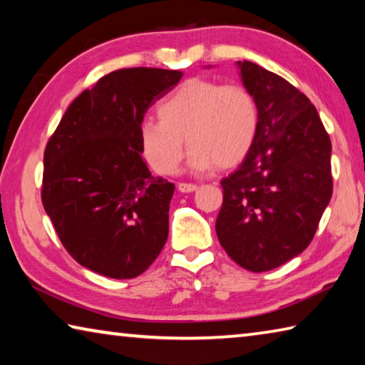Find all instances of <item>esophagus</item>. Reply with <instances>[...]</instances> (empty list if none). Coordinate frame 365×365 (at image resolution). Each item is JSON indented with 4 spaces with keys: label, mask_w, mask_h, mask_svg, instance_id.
Returning a JSON list of instances; mask_svg holds the SVG:
<instances>
[{
    "label": "esophagus",
    "mask_w": 365,
    "mask_h": 365,
    "mask_svg": "<svg viewBox=\"0 0 365 365\" xmlns=\"http://www.w3.org/2000/svg\"><path fill=\"white\" fill-rule=\"evenodd\" d=\"M178 190L182 191V193H193V191L197 190V185L196 183H178Z\"/></svg>",
    "instance_id": "1"
}]
</instances>
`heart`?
<instances>
[{
    "mask_svg": "<svg viewBox=\"0 0 365 365\" xmlns=\"http://www.w3.org/2000/svg\"><path fill=\"white\" fill-rule=\"evenodd\" d=\"M158 120L141 123L140 148L151 168L175 174L183 159V138L191 164L232 169L248 158L256 143L261 113L245 85L190 78L156 108Z\"/></svg>",
    "mask_w": 365,
    "mask_h": 365,
    "instance_id": "1",
    "label": "heart"
}]
</instances>
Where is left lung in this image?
Wrapping results in <instances>:
<instances>
[{"label":"left lung","mask_w":365,"mask_h":365,"mask_svg":"<svg viewBox=\"0 0 365 365\" xmlns=\"http://www.w3.org/2000/svg\"><path fill=\"white\" fill-rule=\"evenodd\" d=\"M261 123L243 164L220 182L222 248L251 272L288 262L311 245L333 193L331 141L317 109L285 78L240 61Z\"/></svg>","instance_id":"1"}]
</instances>
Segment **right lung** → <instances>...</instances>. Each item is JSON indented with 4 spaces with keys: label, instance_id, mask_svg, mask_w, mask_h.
<instances>
[{
    "label": "right lung",
    "instance_id": "1",
    "mask_svg": "<svg viewBox=\"0 0 365 365\" xmlns=\"http://www.w3.org/2000/svg\"><path fill=\"white\" fill-rule=\"evenodd\" d=\"M180 78L153 67L110 72L71 103L48 140L43 207L66 251L96 274L133 279L164 248L175 185L151 175L138 132Z\"/></svg>",
    "mask_w": 365,
    "mask_h": 365
}]
</instances>
